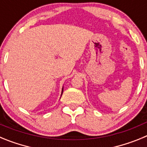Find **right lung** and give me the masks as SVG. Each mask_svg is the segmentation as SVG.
Returning <instances> with one entry per match:
<instances>
[{"label": "right lung", "mask_w": 147, "mask_h": 147, "mask_svg": "<svg viewBox=\"0 0 147 147\" xmlns=\"http://www.w3.org/2000/svg\"><path fill=\"white\" fill-rule=\"evenodd\" d=\"M62 92H63V88H62Z\"/></svg>", "instance_id": "1"}]
</instances>
